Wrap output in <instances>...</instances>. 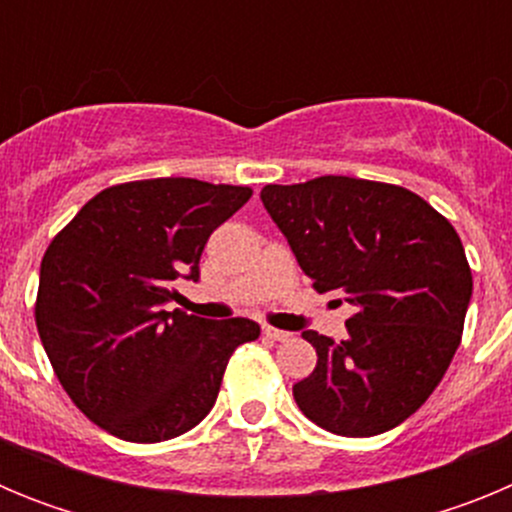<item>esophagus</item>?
<instances>
[{
    "instance_id": "1",
    "label": "esophagus",
    "mask_w": 512,
    "mask_h": 512,
    "mask_svg": "<svg viewBox=\"0 0 512 512\" xmlns=\"http://www.w3.org/2000/svg\"><path fill=\"white\" fill-rule=\"evenodd\" d=\"M264 336L271 338V341H289L292 333H287V330L282 328H274V325H264Z\"/></svg>"
}]
</instances>
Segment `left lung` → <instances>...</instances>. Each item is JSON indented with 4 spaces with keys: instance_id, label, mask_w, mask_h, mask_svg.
<instances>
[{
    "instance_id": "obj_1",
    "label": "left lung",
    "mask_w": 512,
    "mask_h": 512,
    "mask_svg": "<svg viewBox=\"0 0 512 512\" xmlns=\"http://www.w3.org/2000/svg\"><path fill=\"white\" fill-rule=\"evenodd\" d=\"M261 202L312 287L356 307L343 341L302 333L318 351L292 387L302 413L348 438L408 420L449 369L472 300L454 225L410 189L351 176L266 184Z\"/></svg>"
}]
</instances>
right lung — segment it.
<instances>
[{
	"label": "right lung",
	"instance_id": "obj_1",
	"mask_svg": "<svg viewBox=\"0 0 512 512\" xmlns=\"http://www.w3.org/2000/svg\"><path fill=\"white\" fill-rule=\"evenodd\" d=\"M248 197V187L184 176L117 184L45 251L40 341L76 408L112 436L158 443L187 433L215 405L235 348L259 338L248 318L164 310L176 279H200L207 238Z\"/></svg>",
	"mask_w": 512,
	"mask_h": 512
}]
</instances>
